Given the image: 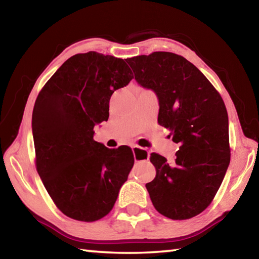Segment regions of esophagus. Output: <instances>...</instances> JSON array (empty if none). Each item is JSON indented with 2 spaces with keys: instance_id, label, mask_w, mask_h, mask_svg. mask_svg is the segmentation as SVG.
<instances>
[{
  "instance_id": "obj_1",
  "label": "esophagus",
  "mask_w": 259,
  "mask_h": 259,
  "mask_svg": "<svg viewBox=\"0 0 259 259\" xmlns=\"http://www.w3.org/2000/svg\"><path fill=\"white\" fill-rule=\"evenodd\" d=\"M131 148H133L136 162H145L148 160V157H150V153H148V151L145 150V148H142L137 145H134Z\"/></svg>"
}]
</instances>
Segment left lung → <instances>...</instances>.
<instances>
[{
	"label": "left lung",
	"mask_w": 259,
	"mask_h": 259,
	"mask_svg": "<svg viewBox=\"0 0 259 259\" xmlns=\"http://www.w3.org/2000/svg\"><path fill=\"white\" fill-rule=\"evenodd\" d=\"M135 80L159 99V124L181 145L175 163L152 153L156 175L146 184L154 208L175 221L211 203L231 159L229 116L218 91L194 65L172 52L126 58Z\"/></svg>",
	"instance_id": "obj_1"
}]
</instances>
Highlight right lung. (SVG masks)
<instances>
[{
    "mask_svg": "<svg viewBox=\"0 0 259 259\" xmlns=\"http://www.w3.org/2000/svg\"><path fill=\"white\" fill-rule=\"evenodd\" d=\"M133 78L123 59L89 51L65 61L37 96L35 165L57 208L69 218L105 217L128 179L131 148L109 150L94 139V126L107 121L111 96Z\"/></svg>",
    "mask_w": 259,
    "mask_h": 259,
    "instance_id": "obj_1",
    "label": "right lung"
}]
</instances>
